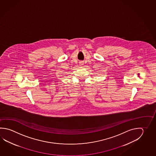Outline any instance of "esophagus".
Here are the masks:
<instances>
[{
    "instance_id": "34e87169",
    "label": "esophagus",
    "mask_w": 156,
    "mask_h": 156,
    "mask_svg": "<svg viewBox=\"0 0 156 156\" xmlns=\"http://www.w3.org/2000/svg\"><path fill=\"white\" fill-rule=\"evenodd\" d=\"M80 65H83V62H80Z\"/></svg>"
}]
</instances>
